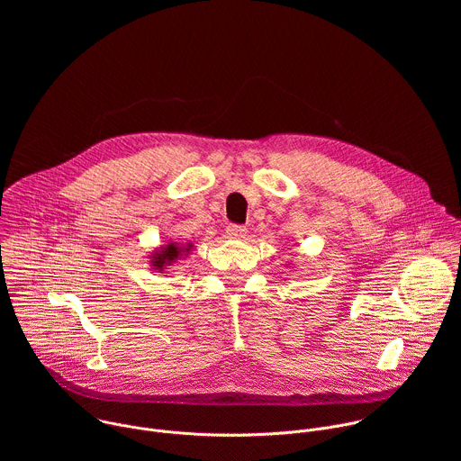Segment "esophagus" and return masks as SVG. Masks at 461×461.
Masks as SVG:
<instances>
[{
  "label": "esophagus",
  "mask_w": 461,
  "mask_h": 461,
  "mask_svg": "<svg viewBox=\"0 0 461 461\" xmlns=\"http://www.w3.org/2000/svg\"><path fill=\"white\" fill-rule=\"evenodd\" d=\"M226 235H228V239H242L246 235V228L237 226V224H230L226 228Z\"/></svg>",
  "instance_id": "34e87169"
}]
</instances>
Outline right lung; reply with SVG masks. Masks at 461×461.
Returning <instances> with one entry per match:
<instances>
[{"label":"right lung","instance_id":"right-lung-1","mask_svg":"<svg viewBox=\"0 0 461 461\" xmlns=\"http://www.w3.org/2000/svg\"><path fill=\"white\" fill-rule=\"evenodd\" d=\"M193 249V242H185V244H180V242H167L160 248H157L151 257H149V262L155 272L162 274L167 267H171L173 262H176L178 258L185 257L189 251Z\"/></svg>","mask_w":461,"mask_h":461}]
</instances>
